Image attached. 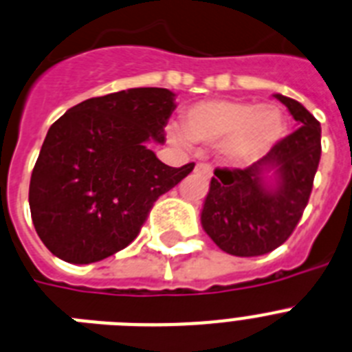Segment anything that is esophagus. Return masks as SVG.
<instances>
[{"mask_svg":"<svg viewBox=\"0 0 352 352\" xmlns=\"http://www.w3.org/2000/svg\"><path fill=\"white\" fill-rule=\"evenodd\" d=\"M212 165L210 164H197L196 165V173L201 174V176H205V178H210L212 176Z\"/></svg>","mask_w":352,"mask_h":352,"instance_id":"esophagus-1","label":"esophagus"}]
</instances>
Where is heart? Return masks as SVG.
I'll return each instance as SVG.
<instances>
[{"label":"heart","instance_id":"1","mask_svg":"<svg viewBox=\"0 0 352 352\" xmlns=\"http://www.w3.org/2000/svg\"><path fill=\"white\" fill-rule=\"evenodd\" d=\"M183 130L194 142L212 144L228 136L224 155L230 160H245L279 139L283 117L270 104L251 107L233 99H208L185 112Z\"/></svg>","mask_w":352,"mask_h":352}]
</instances>
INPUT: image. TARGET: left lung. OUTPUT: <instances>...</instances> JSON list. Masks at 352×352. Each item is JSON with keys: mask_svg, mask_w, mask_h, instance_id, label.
I'll return each instance as SVG.
<instances>
[{"mask_svg": "<svg viewBox=\"0 0 352 352\" xmlns=\"http://www.w3.org/2000/svg\"><path fill=\"white\" fill-rule=\"evenodd\" d=\"M276 98L288 108L297 128L245 169H215L201 212L210 239L233 256H262L287 242L299 224L320 162V122L299 101ZM276 170L275 187L263 174Z\"/></svg>", "mask_w": 352, "mask_h": 352, "instance_id": "obj_1", "label": "left lung"}]
</instances>
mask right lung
I'll use <instances>...</instances> for the list:
<instances>
[{"label":"right lung","mask_w":352,"mask_h":352,"mask_svg":"<svg viewBox=\"0 0 352 352\" xmlns=\"http://www.w3.org/2000/svg\"><path fill=\"white\" fill-rule=\"evenodd\" d=\"M174 94L158 87L99 96L51 124L30 179L37 235L69 263H94L131 244L155 201L192 173L162 164Z\"/></svg>","instance_id":"1"}]
</instances>
